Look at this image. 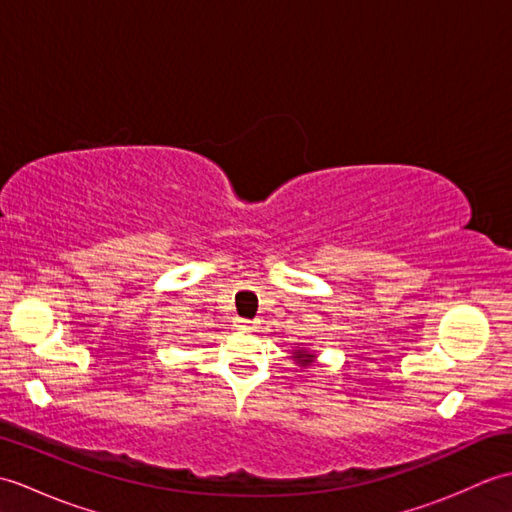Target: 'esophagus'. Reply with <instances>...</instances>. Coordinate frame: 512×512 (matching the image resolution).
<instances>
[{
    "label": "esophagus",
    "mask_w": 512,
    "mask_h": 512,
    "mask_svg": "<svg viewBox=\"0 0 512 512\" xmlns=\"http://www.w3.org/2000/svg\"><path fill=\"white\" fill-rule=\"evenodd\" d=\"M235 325H237V328H242V330H255L257 323L250 321V319H237Z\"/></svg>",
    "instance_id": "34e87169"
}]
</instances>
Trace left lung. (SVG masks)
<instances>
[{"mask_svg":"<svg viewBox=\"0 0 512 512\" xmlns=\"http://www.w3.org/2000/svg\"><path fill=\"white\" fill-rule=\"evenodd\" d=\"M295 358H299L301 365H308V363H312V356H310V354H306V352H301V350H299V354H297Z\"/></svg>","mask_w":512,"mask_h":512,"instance_id":"1","label":"left lung"}]
</instances>
